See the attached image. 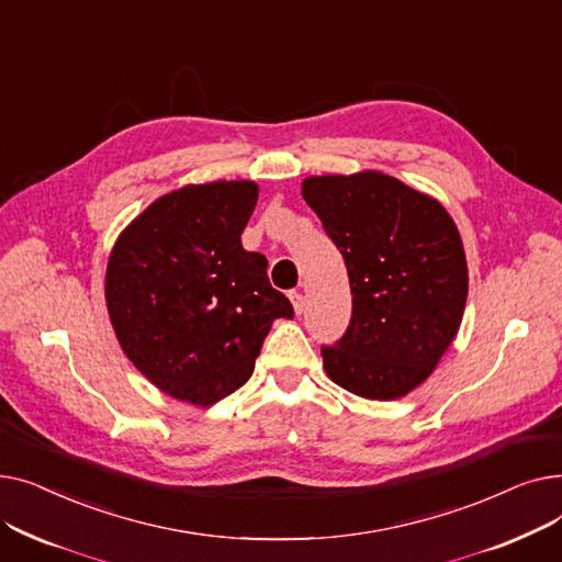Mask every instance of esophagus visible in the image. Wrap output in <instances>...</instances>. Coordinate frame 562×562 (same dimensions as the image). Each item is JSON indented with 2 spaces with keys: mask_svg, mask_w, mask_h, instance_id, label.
Listing matches in <instances>:
<instances>
[{
  "mask_svg": "<svg viewBox=\"0 0 562 562\" xmlns=\"http://www.w3.org/2000/svg\"><path fill=\"white\" fill-rule=\"evenodd\" d=\"M289 299H291V305H293V312L296 314H303V310H305V296L301 291H291L289 293Z\"/></svg>",
  "mask_w": 562,
  "mask_h": 562,
  "instance_id": "obj_1",
  "label": "esophagus"
}]
</instances>
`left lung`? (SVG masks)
<instances>
[{
  "label": "left lung",
  "mask_w": 562,
  "mask_h": 562,
  "mask_svg": "<svg viewBox=\"0 0 562 562\" xmlns=\"http://www.w3.org/2000/svg\"><path fill=\"white\" fill-rule=\"evenodd\" d=\"M303 198L344 255L352 316L323 367L346 392L394 401L435 371L467 303L460 232L435 198L378 170L321 175Z\"/></svg>",
  "instance_id": "1"
}]
</instances>
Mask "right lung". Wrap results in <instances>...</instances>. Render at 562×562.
Returning a JSON list of instances; mask_svg holds the SVG:
<instances>
[{"label":"right lung","instance_id":"obj_1","mask_svg":"<svg viewBox=\"0 0 562 562\" xmlns=\"http://www.w3.org/2000/svg\"><path fill=\"white\" fill-rule=\"evenodd\" d=\"M255 182L187 184L157 198L109 255L104 296L117 344L164 394L210 407L252 375L293 307L241 246Z\"/></svg>","mask_w":562,"mask_h":562}]
</instances>
